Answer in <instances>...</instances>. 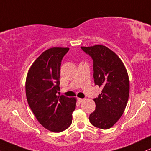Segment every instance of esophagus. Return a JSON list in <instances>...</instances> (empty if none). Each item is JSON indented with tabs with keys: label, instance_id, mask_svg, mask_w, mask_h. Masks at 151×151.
<instances>
[{
	"label": "esophagus",
	"instance_id": "1",
	"mask_svg": "<svg viewBox=\"0 0 151 151\" xmlns=\"http://www.w3.org/2000/svg\"><path fill=\"white\" fill-rule=\"evenodd\" d=\"M84 99H81V98H78L77 99V101L79 102V103H81V102H82L83 101H84Z\"/></svg>",
	"mask_w": 151,
	"mask_h": 151
}]
</instances>
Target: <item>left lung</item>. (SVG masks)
<instances>
[{
	"mask_svg": "<svg viewBox=\"0 0 151 151\" xmlns=\"http://www.w3.org/2000/svg\"><path fill=\"white\" fill-rule=\"evenodd\" d=\"M81 48L93 60L95 84L103 88L101 94L93 99L96 109L89 115L90 123L99 129H109L121 117L127 104L130 89L127 71L119 56L106 46Z\"/></svg>",
	"mask_w": 151,
	"mask_h": 151,
	"instance_id": "8db88e82",
	"label": "left lung"
}]
</instances>
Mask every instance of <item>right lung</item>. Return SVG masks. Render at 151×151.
Listing matches in <instances>:
<instances>
[{
	"label": "right lung",
	"instance_id": "right-lung-1",
	"mask_svg": "<svg viewBox=\"0 0 151 151\" xmlns=\"http://www.w3.org/2000/svg\"><path fill=\"white\" fill-rule=\"evenodd\" d=\"M70 48L52 47L41 54L29 69L25 82L27 103L43 127L55 133L70 127L75 98L57 96L60 87V66Z\"/></svg>",
	"mask_w": 151,
	"mask_h": 151
}]
</instances>
